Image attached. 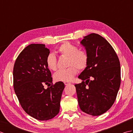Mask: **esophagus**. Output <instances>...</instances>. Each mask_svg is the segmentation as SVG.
Instances as JSON below:
<instances>
[{"label":"esophagus","instance_id":"esophagus-1","mask_svg":"<svg viewBox=\"0 0 133 133\" xmlns=\"http://www.w3.org/2000/svg\"><path fill=\"white\" fill-rule=\"evenodd\" d=\"M64 83L65 85H68V84H71V83H70V82H64Z\"/></svg>","mask_w":133,"mask_h":133}]
</instances>
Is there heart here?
Returning a JSON list of instances; mask_svg holds the SVG:
<instances>
[{
	"label": "heart",
	"mask_w": 133,
	"mask_h": 133,
	"mask_svg": "<svg viewBox=\"0 0 133 133\" xmlns=\"http://www.w3.org/2000/svg\"><path fill=\"white\" fill-rule=\"evenodd\" d=\"M58 53L62 56L67 58V65L69 67L65 70H60L54 75L56 81L70 82L77 74L78 69L82 70L87 67L89 62V56L83 50L68 42H65L59 47ZM46 64L50 70L55 71L57 69V60L53 54L47 56Z\"/></svg>",
	"instance_id": "heart-1"
}]
</instances>
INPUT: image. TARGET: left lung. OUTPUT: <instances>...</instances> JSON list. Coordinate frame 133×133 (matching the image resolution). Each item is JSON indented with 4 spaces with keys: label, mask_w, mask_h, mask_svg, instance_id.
Masks as SVG:
<instances>
[{
    "label": "left lung",
    "mask_w": 133,
    "mask_h": 133,
    "mask_svg": "<svg viewBox=\"0 0 133 133\" xmlns=\"http://www.w3.org/2000/svg\"><path fill=\"white\" fill-rule=\"evenodd\" d=\"M81 43L89 56L87 67L78 76L83 81L75 84L80 109L98 116L114 103L121 84L120 62L108 42L97 34L84 36Z\"/></svg>",
    "instance_id": "1"
}]
</instances>
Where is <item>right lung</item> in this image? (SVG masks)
Segmentation results:
<instances>
[{
    "label": "right lung",
    "instance_id": "add662e5",
    "mask_svg": "<svg viewBox=\"0 0 133 133\" xmlns=\"http://www.w3.org/2000/svg\"><path fill=\"white\" fill-rule=\"evenodd\" d=\"M49 54L44 44H31L19 54L13 70L14 88L20 104L27 114L40 121L51 119L59 113L64 88L62 82L52 84L46 64ZM44 84L51 86L45 89Z\"/></svg>",
    "mask_w": 133,
    "mask_h": 133
}]
</instances>
